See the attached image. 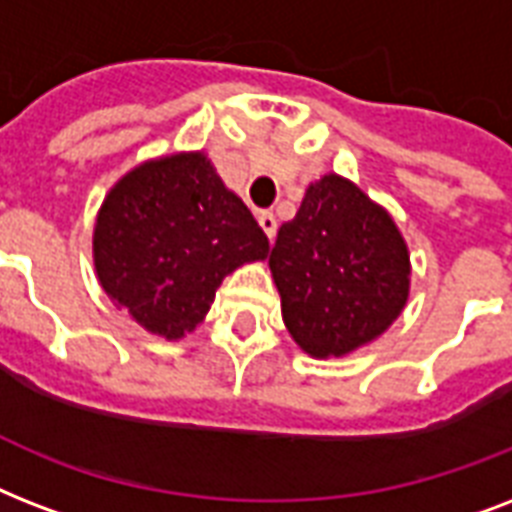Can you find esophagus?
Instances as JSON below:
<instances>
[{
    "label": "esophagus",
    "mask_w": 512,
    "mask_h": 512,
    "mask_svg": "<svg viewBox=\"0 0 512 512\" xmlns=\"http://www.w3.org/2000/svg\"><path fill=\"white\" fill-rule=\"evenodd\" d=\"M259 224H261V229H264V235H267L269 240H275V235H277V219H275V216H272L269 211H261L259 213Z\"/></svg>",
    "instance_id": "esophagus-1"
}]
</instances>
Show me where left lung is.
<instances>
[{"label":"left lung","instance_id":"left-lung-1","mask_svg":"<svg viewBox=\"0 0 512 512\" xmlns=\"http://www.w3.org/2000/svg\"><path fill=\"white\" fill-rule=\"evenodd\" d=\"M269 269L285 328L312 358H342L382 336L411 283L406 240L390 213L336 173L307 186L277 232Z\"/></svg>","mask_w":512,"mask_h":512}]
</instances>
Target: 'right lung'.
<instances>
[{
	"instance_id": "right-lung-1",
	"label": "right lung",
	"mask_w": 512,
	"mask_h": 512,
	"mask_svg": "<svg viewBox=\"0 0 512 512\" xmlns=\"http://www.w3.org/2000/svg\"><path fill=\"white\" fill-rule=\"evenodd\" d=\"M269 240L202 152L141 162L98 211V283L138 326L165 339L194 331L221 280L267 259Z\"/></svg>"
}]
</instances>
